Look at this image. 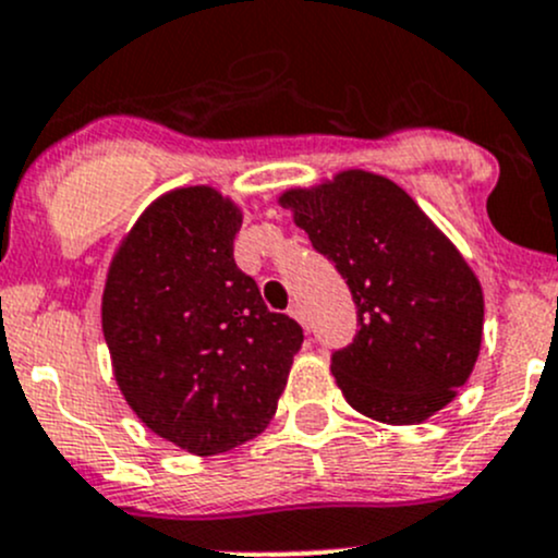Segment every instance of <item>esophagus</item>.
<instances>
[{"instance_id":"34e87169","label":"esophagus","mask_w":558,"mask_h":558,"mask_svg":"<svg viewBox=\"0 0 558 558\" xmlns=\"http://www.w3.org/2000/svg\"><path fill=\"white\" fill-rule=\"evenodd\" d=\"M289 315H291V318L300 320L302 326H307V318H305V311H302V305H291L289 307Z\"/></svg>"}]
</instances>
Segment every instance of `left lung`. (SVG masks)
<instances>
[{
  "label": "left lung",
  "instance_id": "left-lung-1",
  "mask_svg": "<svg viewBox=\"0 0 558 558\" xmlns=\"http://www.w3.org/2000/svg\"><path fill=\"white\" fill-rule=\"evenodd\" d=\"M278 202L335 262L356 302V337L331 353L348 404L391 426L446 408L483 340L481 280L451 240L408 191L375 172H337Z\"/></svg>",
  "mask_w": 558,
  "mask_h": 558
}]
</instances>
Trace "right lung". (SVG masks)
Segmentation results:
<instances>
[{
  "label": "right lung",
  "mask_w": 558,
  "mask_h": 558,
  "mask_svg": "<svg viewBox=\"0 0 558 558\" xmlns=\"http://www.w3.org/2000/svg\"><path fill=\"white\" fill-rule=\"evenodd\" d=\"M243 210L210 185L159 196L107 269L102 331L137 418L196 456L243 446L278 410L302 326L234 264Z\"/></svg>",
  "instance_id": "obj_1"
}]
</instances>
